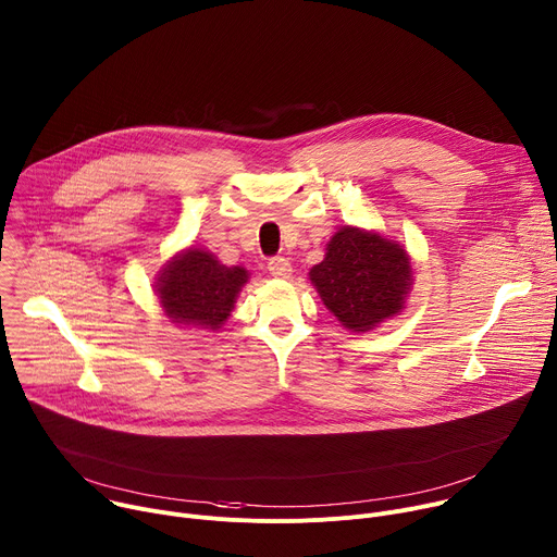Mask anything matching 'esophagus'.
Returning a JSON list of instances; mask_svg holds the SVG:
<instances>
[{
	"instance_id": "34e87169",
	"label": "esophagus",
	"mask_w": 557,
	"mask_h": 557,
	"mask_svg": "<svg viewBox=\"0 0 557 557\" xmlns=\"http://www.w3.org/2000/svg\"><path fill=\"white\" fill-rule=\"evenodd\" d=\"M267 267H269V273H271L273 277H280V280H288V277H290V273H293L290 262H288L286 258H282V256L271 258Z\"/></svg>"
}]
</instances>
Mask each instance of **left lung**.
<instances>
[{"label": "left lung", "instance_id": "obj_1", "mask_svg": "<svg viewBox=\"0 0 557 557\" xmlns=\"http://www.w3.org/2000/svg\"><path fill=\"white\" fill-rule=\"evenodd\" d=\"M324 306L350 333H370L401 314L414 273L408 249L374 228L342 226L326 256L308 271Z\"/></svg>", "mask_w": 557, "mask_h": 557}]
</instances>
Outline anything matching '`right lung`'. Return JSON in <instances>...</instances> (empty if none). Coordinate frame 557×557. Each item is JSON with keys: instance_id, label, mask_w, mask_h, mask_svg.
I'll return each mask as SVG.
<instances>
[{"instance_id": "right-lung-1", "label": "right lung", "mask_w": 557, "mask_h": 557, "mask_svg": "<svg viewBox=\"0 0 557 557\" xmlns=\"http://www.w3.org/2000/svg\"><path fill=\"white\" fill-rule=\"evenodd\" d=\"M249 282L245 267H226L202 247H187L158 271L153 293L172 324L218 333Z\"/></svg>"}]
</instances>
